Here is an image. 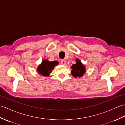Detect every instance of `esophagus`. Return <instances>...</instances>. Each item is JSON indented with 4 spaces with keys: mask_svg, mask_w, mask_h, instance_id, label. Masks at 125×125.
Here are the masks:
<instances>
[{
    "mask_svg": "<svg viewBox=\"0 0 125 125\" xmlns=\"http://www.w3.org/2000/svg\"><path fill=\"white\" fill-rule=\"evenodd\" d=\"M61 64L62 65H65L66 64V61L64 60H61Z\"/></svg>",
    "mask_w": 125,
    "mask_h": 125,
    "instance_id": "1",
    "label": "esophagus"
}]
</instances>
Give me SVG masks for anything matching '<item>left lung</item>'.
Here are the masks:
<instances>
[{
    "instance_id": "obj_1",
    "label": "left lung",
    "mask_w": 125,
    "mask_h": 125,
    "mask_svg": "<svg viewBox=\"0 0 125 125\" xmlns=\"http://www.w3.org/2000/svg\"><path fill=\"white\" fill-rule=\"evenodd\" d=\"M76 64H73L71 67L72 68V70L71 71V74L75 78L81 77L85 73V67L78 58H76Z\"/></svg>"
}]
</instances>
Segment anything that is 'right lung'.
I'll use <instances>...</instances> for the list:
<instances>
[{
  "mask_svg": "<svg viewBox=\"0 0 125 125\" xmlns=\"http://www.w3.org/2000/svg\"><path fill=\"white\" fill-rule=\"evenodd\" d=\"M57 65L56 61H50L47 60H44L42 61V63L37 69V71L40 75L43 76H48L49 73H52V70Z\"/></svg>",
  "mask_w": 125,
  "mask_h": 125,
  "instance_id": "obj_1",
  "label": "right lung"
}]
</instances>
